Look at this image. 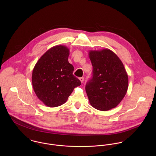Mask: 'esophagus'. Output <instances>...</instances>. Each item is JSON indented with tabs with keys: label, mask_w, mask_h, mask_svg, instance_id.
Wrapping results in <instances>:
<instances>
[{
	"label": "esophagus",
	"mask_w": 156,
	"mask_h": 156,
	"mask_svg": "<svg viewBox=\"0 0 156 156\" xmlns=\"http://www.w3.org/2000/svg\"><path fill=\"white\" fill-rule=\"evenodd\" d=\"M79 80H80V82H81L82 83H83V81H84V78H83V77H80V78H79Z\"/></svg>",
	"instance_id": "1"
}]
</instances>
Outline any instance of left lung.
I'll list each match as a JSON object with an SVG mask.
<instances>
[{
    "instance_id": "left-lung-1",
    "label": "left lung",
    "mask_w": 156,
    "mask_h": 156,
    "mask_svg": "<svg viewBox=\"0 0 156 156\" xmlns=\"http://www.w3.org/2000/svg\"><path fill=\"white\" fill-rule=\"evenodd\" d=\"M92 77L85 90L89 103L95 109L107 111L116 107L126 95L128 75L118 56L109 49L90 50Z\"/></svg>"
}]
</instances>
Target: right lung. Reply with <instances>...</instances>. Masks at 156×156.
<instances>
[{"label":"right lung","instance_id":"right-lung-1","mask_svg":"<svg viewBox=\"0 0 156 156\" xmlns=\"http://www.w3.org/2000/svg\"><path fill=\"white\" fill-rule=\"evenodd\" d=\"M69 54L66 46H54L39 59L33 69L32 83L34 92L48 107L64 104L74 89L81 85L73 74L74 67L68 61Z\"/></svg>","mask_w":156,"mask_h":156}]
</instances>
